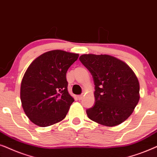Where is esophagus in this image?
<instances>
[{"mask_svg":"<svg viewBox=\"0 0 157 157\" xmlns=\"http://www.w3.org/2000/svg\"><path fill=\"white\" fill-rule=\"evenodd\" d=\"M77 98H78V99L79 100H82V98H83V95H78V96H77Z\"/></svg>","mask_w":157,"mask_h":157,"instance_id":"34e87169","label":"esophagus"}]
</instances>
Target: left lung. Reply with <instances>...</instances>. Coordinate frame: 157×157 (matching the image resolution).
<instances>
[{
	"instance_id": "1",
	"label": "left lung",
	"mask_w": 157,
	"mask_h": 157,
	"mask_svg": "<svg viewBox=\"0 0 157 157\" xmlns=\"http://www.w3.org/2000/svg\"><path fill=\"white\" fill-rule=\"evenodd\" d=\"M80 61L91 73L95 103L86 110L98 124L115 126L126 120L139 100V82L124 62L107 54H82Z\"/></svg>"
}]
</instances>
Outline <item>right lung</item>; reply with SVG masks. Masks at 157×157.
<instances>
[{
  "label": "right lung",
  "mask_w": 157,
  "mask_h": 157,
  "mask_svg": "<svg viewBox=\"0 0 157 157\" xmlns=\"http://www.w3.org/2000/svg\"><path fill=\"white\" fill-rule=\"evenodd\" d=\"M78 57V54L52 50L29 65L21 81V100L34 124L47 127L65 118L75 100L68 93L66 73Z\"/></svg>",
  "instance_id": "obj_1"
}]
</instances>
